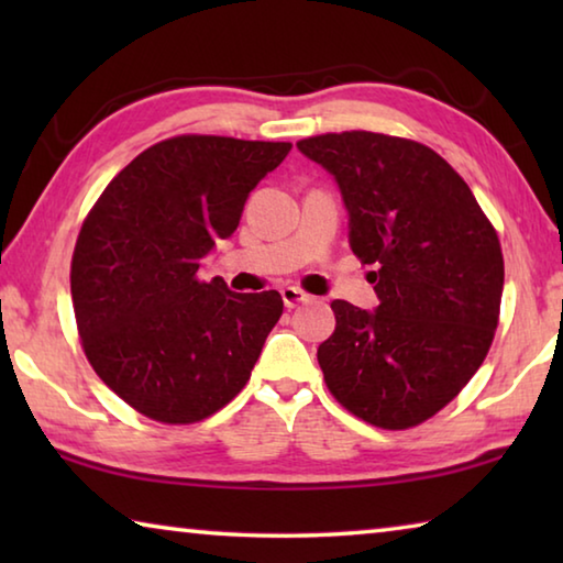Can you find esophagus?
<instances>
[{
    "mask_svg": "<svg viewBox=\"0 0 563 563\" xmlns=\"http://www.w3.org/2000/svg\"><path fill=\"white\" fill-rule=\"evenodd\" d=\"M280 295H283L285 308H298L300 302H308L310 300V295L305 292V290H300V288H295V285H285V288L280 290Z\"/></svg>",
    "mask_w": 563,
    "mask_h": 563,
    "instance_id": "esophagus-1",
    "label": "esophagus"
}]
</instances>
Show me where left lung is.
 <instances>
[{"mask_svg":"<svg viewBox=\"0 0 563 563\" xmlns=\"http://www.w3.org/2000/svg\"><path fill=\"white\" fill-rule=\"evenodd\" d=\"M335 178L350 247L379 305L332 300L335 332L318 347L338 402L383 430L415 427L460 395L499 322L497 231L462 176L417 141L373 131L302 139Z\"/></svg>","mask_w":563,"mask_h":563,"instance_id":"obj_1","label":"left lung"}]
</instances>
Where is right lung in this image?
<instances>
[{"instance_id":"obj_1","label":"right lung","mask_w":563,"mask_h":563,"mask_svg":"<svg viewBox=\"0 0 563 563\" xmlns=\"http://www.w3.org/2000/svg\"><path fill=\"white\" fill-rule=\"evenodd\" d=\"M290 148L228 136L161 141L111 180L84 221L71 258L84 352L141 415L190 424L245 387L283 316L280 292H233L198 273Z\"/></svg>"}]
</instances>
